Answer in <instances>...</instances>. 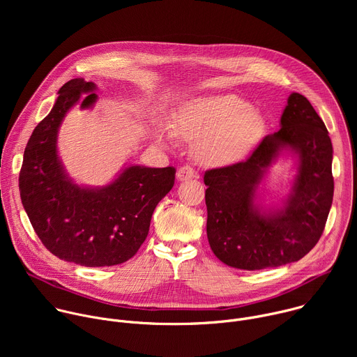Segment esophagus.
<instances>
[{
  "instance_id": "34e87169",
  "label": "esophagus",
  "mask_w": 357,
  "mask_h": 357,
  "mask_svg": "<svg viewBox=\"0 0 357 357\" xmlns=\"http://www.w3.org/2000/svg\"><path fill=\"white\" fill-rule=\"evenodd\" d=\"M197 176V174H196V171L192 168V167H182V168H179L178 169V174H176V178L179 179V181H189V179H193V178H196Z\"/></svg>"
}]
</instances>
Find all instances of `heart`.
I'll return each instance as SVG.
<instances>
[{
	"mask_svg": "<svg viewBox=\"0 0 357 357\" xmlns=\"http://www.w3.org/2000/svg\"><path fill=\"white\" fill-rule=\"evenodd\" d=\"M176 135L199 139L196 154L209 165L240 161L264 132L263 117L236 94L199 97L186 103L174 124Z\"/></svg>",
	"mask_w": 357,
	"mask_h": 357,
	"instance_id": "heart-1",
	"label": "heart"
}]
</instances>
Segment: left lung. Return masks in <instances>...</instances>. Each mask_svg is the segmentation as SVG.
<instances>
[{"label": "left lung", "instance_id": "1", "mask_svg": "<svg viewBox=\"0 0 357 357\" xmlns=\"http://www.w3.org/2000/svg\"><path fill=\"white\" fill-rule=\"evenodd\" d=\"M298 154V174L285 208L261 213L255 189L278 152ZM332 142L310 100L292 93L281 128L266 135L243 162L205 172L208 240L215 256L240 270H263L301 260L319 241L333 200Z\"/></svg>", "mask_w": 357, "mask_h": 357}]
</instances>
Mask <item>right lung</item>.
I'll return each instance as SVG.
<instances>
[{"label":"right lung","mask_w":357,"mask_h":357,"mask_svg":"<svg viewBox=\"0 0 357 357\" xmlns=\"http://www.w3.org/2000/svg\"><path fill=\"white\" fill-rule=\"evenodd\" d=\"M96 84L72 79L35 127L20 172L24 209L42 244L61 260L109 267L130 260L148 236L158 202L175 183V168L128 167L110 185L89 189L73 183L58 158L56 138L68 110L83 93L82 107L96 101Z\"/></svg>","instance_id":"obj_1"}]
</instances>
